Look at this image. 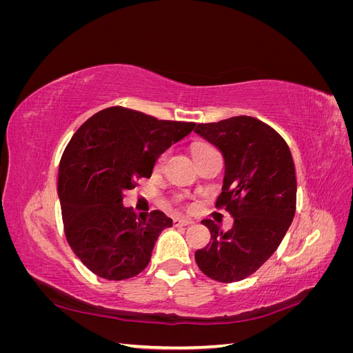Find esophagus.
I'll return each mask as SVG.
<instances>
[{"instance_id":"obj_1","label":"esophagus","mask_w":353,"mask_h":353,"mask_svg":"<svg viewBox=\"0 0 353 353\" xmlns=\"http://www.w3.org/2000/svg\"><path fill=\"white\" fill-rule=\"evenodd\" d=\"M191 223H193V221L188 219V218H179V216L174 218V225L175 227H187V225H191Z\"/></svg>"}]
</instances>
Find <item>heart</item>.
<instances>
[{"label":"heart","instance_id":"heart-1","mask_svg":"<svg viewBox=\"0 0 353 353\" xmlns=\"http://www.w3.org/2000/svg\"><path fill=\"white\" fill-rule=\"evenodd\" d=\"M206 148H210V147H206V145H196V147H194V154H197V153H200V152H203V150H206Z\"/></svg>","mask_w":353,"mask_h":353}]
</instances>
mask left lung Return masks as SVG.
I'll list each match as a JSON object with an SVG mask.
<instances>
[{
    "label": "left lung",
    "instance_id": "8db88e82",
    "mask_svg": "<svg viewBox=\"0 0 353 353\" xmlns=\"http://www.w3.org/2000/svg\"><path fill=\"white\" fill-rule=\"evenodd\" d=\"M194 132L218 147L225 162L218 208L234 218L227 232L212 219L206 248L196 252L201 272L221 283L248 279L279 249L296 212L293 157L283 137L250 116L200 123Z\"/></svg>",
    "mask_w": 353,
    "mask_h": 353
}]
</instances>
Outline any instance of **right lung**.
<instances>
[{
    "instance_id": "right-lung-1",
    "label": "right lung",
    "mask_w": 353,
    "mask_h": 353,
    "mask_svg": "<svg viewBox=\"0 0 353 353\" xmlns=\"http://www.w3.org/2000/svg\"><path fill=\"white\" fill-rule=\"evenodd\" d=\"M194 126L109 108L74 132L60 160L57 191L66 239L91 272L121 281L150 262L172 219L160 210L137 215L123 206V191L135 187L134 179L150 178L160 154Z\"/></svg>"
}]
</instances>
